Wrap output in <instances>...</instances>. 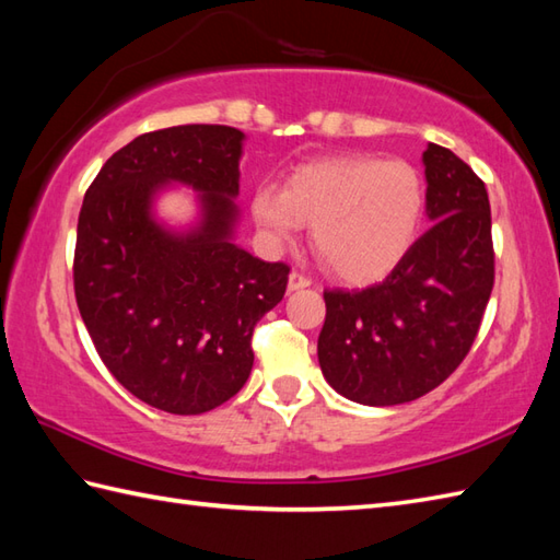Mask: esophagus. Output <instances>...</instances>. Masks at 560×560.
<instances>
[{"label":"esophagus","mask_w":560,"mask_h":560,"mask_svg":"<svg viewBox=\"0 0 560 560\" xmlns=\"http://www.w3.org/2000/svg\"><path fill=\"white\" fill-rule=\"evenodd\" d=\"M307 287H311V279L303 277V273H299V271H291L289 273V293L307 289Z\"/></svg>","instance_id":"obj_1"}]
</instances>
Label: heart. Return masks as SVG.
I'll list each match as a JSON object with an SVG mask.
<instances>
[{
    "instance_id": "obj_1",
    "label": "heart",
    "mask_w": 560,
    "mask_h": 560,
    "mask_svg": "<svg viewBox=\"0 0 560 560\" xmlns=\"http://www.w3.org/2000/svg\"><path fill=\"white\" fill-rule=\"evenodd\" d=\"M249 213L273 245L313 225V245L329 269L365 287L411 253L425 217V185L407 161L339 153L295 165L281 189L259 185Z\"/></svg>"
}]
</instances>
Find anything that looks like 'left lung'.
Returning a JSON list of instances; mask_svg holds the SVG:
<instances>
[{
	"instance_id": "1",
	"label": "left lung",
	"mask_w": 560,
	"mask_h": 560,
	"mask_svg": "<svg viewBox=\"0 0 560 560\" xmlns=\"http://www.w3.org/2000/svg\"><path fill=\"white\" fill-rule=\"evenodd\" d=\"M433 225L383 283L325 291L317 359L341 397L395 407L435 389L469 353L493 289L491 205L450 149L423 151Z\"/></svg>"
}]
</instances>
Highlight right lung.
<instances>
[{"label":"right lung","instance_id":"add662e5","mask_svg":"<svg viewBox=\"0 0 560 560\" xmlns=\"http://www.w3.org/2000/svg\"><path fill=\"white\" fill-rule=\"evenodd\" d=\"M245 135L183 125L129 141L83 197L74 291L83 325L117 383L149 407L195 416L229 401L253 371V329L281 303L283 261L235 243ZM196 192V219L173 226L158 199Z\"/></svg>","mask_w":560,"mask_h":560}]
</instances>
